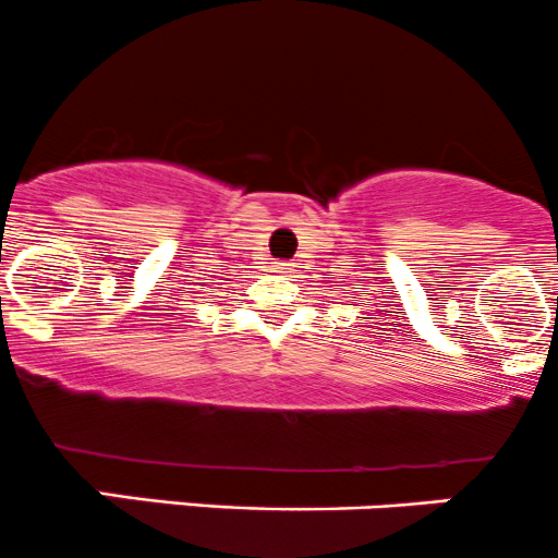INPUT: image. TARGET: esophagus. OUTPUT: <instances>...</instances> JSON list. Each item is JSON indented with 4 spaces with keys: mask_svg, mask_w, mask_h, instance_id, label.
<instances>
[{
    "mask_svg": "<svg viewBox=\"0 0 558 558\" xmlns=\"http://www.w3.org/2000/svg\"><path fill=\"white\" fill-rule=\"evenodd\" d=\"M274 271H277V274H292V263H287V260L274 263Z\"/></svg>",
    "mask_w": 558,
    "mask_h": 558,
    "instance_id": "obj_1",
    "label": "esophagus"
}]
</instances>
